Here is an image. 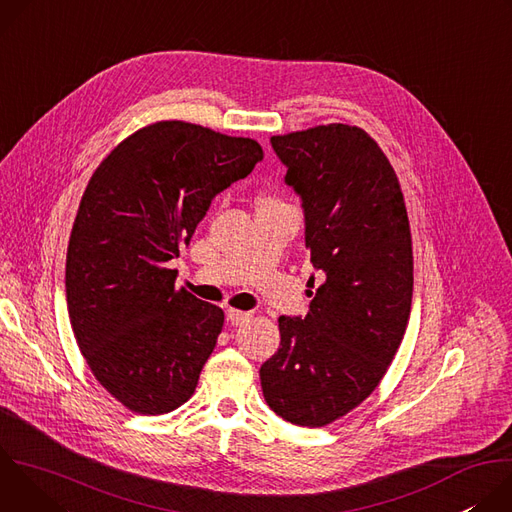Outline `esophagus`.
<instances>
[{
  "label": "esophagus",
  "instance_id": "obj_1",
  "mask_svg": "<svg viewBox=\"0 0 512 512\" xmlns=\"http://www.w3.org/2000/svg\"><path fill=\"white\" fill-rule=\"evenodd\" d=\"M251 318V312H241V310H227V322L231 326H243Z\"/></svg>",
  "mask_w": 512,
  "mask_h": 512
}]
</instances>
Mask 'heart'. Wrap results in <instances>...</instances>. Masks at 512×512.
<instances>
[{"mask_svg": "<svg viewBox=\"0 0 512 512\" xmlns=\"http://www.w3.org/2000/svg\"><path fill=\"white\" fill-rule=\"evenodd\" d=\"M265 202H277V200H271V198H269V200H265Z\"/></svg>", "mask_w": 512, "mask_h": 512, "instance_id": "heart-1", "label": "heart"}]
</instances>
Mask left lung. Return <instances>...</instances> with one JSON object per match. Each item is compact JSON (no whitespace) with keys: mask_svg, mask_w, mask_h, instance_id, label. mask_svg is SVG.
I'll use <instances>...</instances> for the list:
<instances>
[{"mask_svg":"<svg viewBox=\"0 0 512 512\" xmlns=\"http://www.w3.org/2000/svg\"><path fill=\"white\" fill-rule=\"evenodd\" d=\"M271 148L302 200L306 247L324 281L304 318L279 316L281 344L261 364V389L285 421L322 427L377 389L403 340L409 218L395 170L367 131L318 125L273 135Z\"/></svg>","mask_w":512,"mask_h":512,"instance_id":"obj_1","label":"left lung"}]
</instances>
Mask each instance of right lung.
<instances>
[{
	"instance_id": "right-lung-1",
	"label": "right lung",
	"mask_w": 512,
	"mask_h": 512,
	"mask_svg": "<svg viewBox=\"0 0 512 512\" xmlns=\"http://www.w3.org/2000/svg\"><path fill=\"white\" fill-rule=\"evenodd\" d=\"M261 160L255 139L160 121L123 139L89 180L66 251V304L93 375L127 409L160 415L192 397L225 314L176 289L168 261L212 198Z\"/></svg>"
}]
</instances>
